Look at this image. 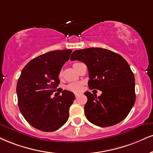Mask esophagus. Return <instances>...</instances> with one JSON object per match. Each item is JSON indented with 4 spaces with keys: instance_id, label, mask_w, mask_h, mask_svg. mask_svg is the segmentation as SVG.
Masks as SVG:
<instances>
[{
    "instance_id": "1",
    "label": "esophagus",
    "mask_w": 153,
    "mask_h": 153,
    "mask_svg": "<svg viewBox=\"0 0 153 153\" xmlns=\"http://www.w3.org/2000/svg\"><path fill=\"white\" fill-rule=\"evenodd\" d=\"M75 97H78V95H80V94H79V93H75Z\"/></svg>"
}]
</instances>
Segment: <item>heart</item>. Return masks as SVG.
I'll use <instances>...</instances> for the list:
<instances>
[{"mask_svg": "<svg viewBox=\"0 0 153 153\" xmlns=\"http://www.w3.org/2000/svg\"><path fill=\"white\" fill-rule=\"evenodd\" d=\"M82 84L80 82H71L66 86V89L68 91L75 92V93H78V92L81 91Z\"/></svg>", "mask_w": 153, "mask_h": 153, "instance_id": "b5f03b06", "label": "heart"}]
</instances>
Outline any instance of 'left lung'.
<instances>
[{
    "instance_id": "8db88e82",
    "label": "left lung",
    "mask_w": 153,
    "mask_h": 153,
    "mask_svg": "<svg viewBox=\"0 0 153 153\" xmlns=\"http://www.w3.org/2000/svg\"><path fill=\"white\" fill-rule=\"evenodd\" d=\"M71 60L88 67L90 89L102 91L97 97L90 92L84 110L86 118L99 127L114 126L128 116L135 104V77L129 64L120 55L101 48L78 50Z\"/></svg>"
}]
</instances>
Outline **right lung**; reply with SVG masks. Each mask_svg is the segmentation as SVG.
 Listing matches in <instances>:
<instances>
[{
	"mask_svg": "<svg viewBox=\"0 0 153 153\" xmlns=\"http://www.w3.org/2000/svg\"><path fill=\"white\" fill-rule=\"evenodd\" d=\"M71 53L72 50L50 51L31 60L22 70L16 86L18 104L24 118L36 129L56 131L68 119L74 93L61 90L60 96L51 95L59 91V74Z\"/></svg>",
	"mask_w": 153,
	"mask_h": 153,
	"instance_id": "add662e5",
	"label": "right lung"
}]
</instances>
